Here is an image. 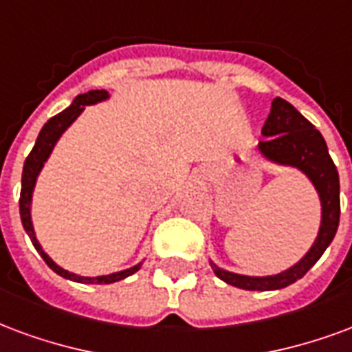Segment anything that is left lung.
<instances>
[{
    "instance_id": "obj_1",
    "label": "left lung",
    "mask_w": 352,
    "mask_h": 352,
    "mask_svg": "<svg viewBox=\"0 0 352 352\" xmlns=\"http://www.w3.org/2000/svg\"><path fill=\"white\" fill-rule=\"evenodd\" d=\"M261 134L265 140L257 143V151L269 162L291 166L308 177L321 201V226L317 239L306 256L283 272L272 276H244L216 267L214 274L229 285L246 291H274L300 280L334 241L340 226V175L329 155V147L321 132L309 123L293 104L276 96L265 121Z\"/></svg>"
}]
</instances>
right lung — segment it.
<instances>
[{
	"label": "right lung",
	"mask_w": 352,
	"mask_h": 352,
	"mask_svg": "<svg viewBox=\"0 0 352 352\" xmlns=\"http://www.w3.org/2000/svg\"><path fill=\"white\" fill-rule=\"evenodd\" d=\"M110 96V93L104 89L89 91V93H83V95H78L72 104H70L67 110H63L61 113H57L44 124L43 130L38 132L37 142H35V147L31 149L30 156L25 158L23 162V171H22V192H20V218H22V226L25 229V233L30 235L33 246L37 250L41 257H43L46 265L50 267L56 274L63 276L67 280H72V282L78 283H113L119 282V280H124L126 276H132L134 272L140 270L142 263H138L134 267H130L126 270H119V272H113V274L106 276H95V278H89V276H78L74 272H69V270L61 269L54 259H52L46 252L43 250V246L38 244L37 236H35V229H33V222H31V197H33V188H35V183H37V177L43 169L44 162L48 160V156L52 155V151L56 147L57 140L61 138L65 130L69 129L70 124L76 121L80 113L85 110V106L89 104L102 102Z\"/></svg>",
	"instance_id": "right-lung-1"
}]
</instances>
